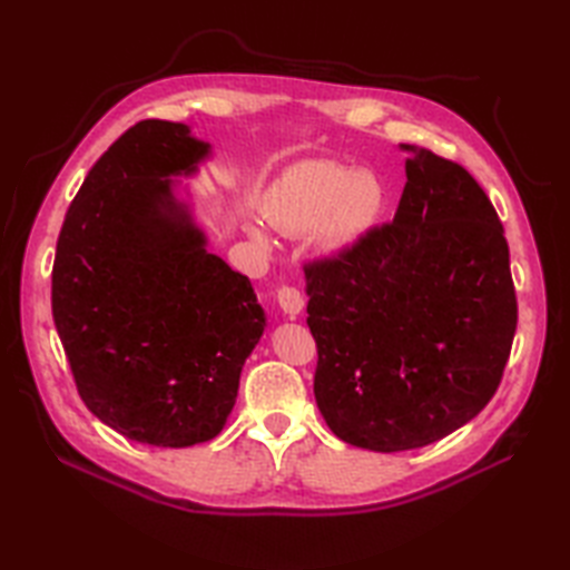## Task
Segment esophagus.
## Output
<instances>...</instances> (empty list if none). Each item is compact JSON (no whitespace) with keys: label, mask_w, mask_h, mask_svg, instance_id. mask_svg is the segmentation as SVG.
I'll use <instances>...</instances> for the list:
<instances>
[{"label":"esophagus","mask_w":570,"mask_h":570,"mask_svg":"<svg viewBox=\"0 0 570 570\" xmlns=\"http://www.w3.org/2000/svg\"><path fill=\"white\" fill-rule=\"evenodd\" d=\"M278 306H282V311L286 313V316H298L301 311H304V306H306V301H304V296H301V292L298 288H294V286H282L278 288Z\"/></svg>","instance_id":"esophagus-1"}]
</instances>
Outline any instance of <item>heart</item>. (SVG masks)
Wrapping results in <instances>:
<instances>
[{
  "label": "heart",
  "mask_w": 570,
  "mask_h": 570,
  "mask_svg": "<svg viewBox=\"0 0 570 570\" xmlns=\"http://www.w3.org/2000/svg\"><path fill=\"white\" fill-rule=\"evenodd\" d=\"M384 213V188L377 176L335 164L304 161L276 180L264 200V217L278 233L304 235L316 229L323 249L343 252L357 245ZM252 237L269 247L266 229Z\"/></svg>",
  "instance_id": "b5f03b06"
}]
</instances>
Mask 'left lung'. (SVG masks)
I'll return each mask as SVG.
<instances>
[{
	"label": "left lung",
	"mask_w": 570,
	"mask_h": 570,
	"mask_svg": "<svg viewBox=\"0 0 570 570\" xmlns=\"http://www.w3.org/2000/svg\"><path fill=\"white\" fill-rule=\"evenodd\" d=\"M392 223L306 264L313 394L337 439L377 453L445 439L488 406L517 331L510 247L463 166L402 144Z\"/></svg>",
	"instance_id": "8db88e82"
}]
</instances>
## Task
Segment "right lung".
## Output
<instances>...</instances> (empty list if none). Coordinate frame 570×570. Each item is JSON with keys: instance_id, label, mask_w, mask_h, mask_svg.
<instances>
[{"instance_id": "right-lung-1", "label": "right lung", "mask_w": 570, "mask_h": 570, "mask_svg": "<svg viewBox=\"0 0 570 570\" xmlns=\"http://www.w3.org/2000/svg\"><path fill=\"white\" fill-rule=\"evenodd\" d=\"M210 144L144 119L90 168L60 227L51 306L78 394L131 441L215 439L235 406L264 308L245 274L208 252L176 198Z\"/></svg>"}]
</instances>
